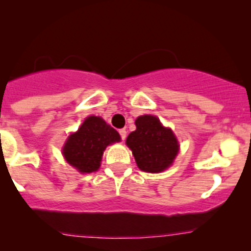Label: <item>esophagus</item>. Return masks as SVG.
<instances>
[{"mask_svg":"<svg viewBox=\"0 0 251 251\" xmlns=\"http://www.w3.org/2000/svg\"><path fill=\"white\" fill-rule=\"evenodd\" d=\"M119 134H120V137H122V139L125 140V138H126V129L125 128L119 129Z\"/></svg>","mask_w":251,"mask_h":251,"instance_id":"obj_1","label":"esophagus"}]
</instances>
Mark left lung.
Here are the masks:
<instances>
[{"label": "left lung", "mask_w": 251, "mask_h": 251, "mask_svg": "<svg viewBox=\"0 0 251 251\" xmlns=\"http://www.w3.org/2000/svg\"><path fill=\"white\" fill-rule=\"evenodd\" d=\"M135 126L137 129L128 134L126 144L132 150L138 168L150 174L168 169L179 150L174 132L164 127L153 116L137 118Z\"/></svg>", "instance_id": "left-lung-1"}]
</instances>
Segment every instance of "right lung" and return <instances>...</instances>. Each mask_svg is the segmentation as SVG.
I'll list each match as a JSON object with an SVG mask.
<instances>
[{"label": "right lung", "instance_id": "right-lung-1", "mask_svg": "<svg viewBox=\"0 0 251 251\" xmlns=\"http://www.w3.org/2000/svg\"><path fill=\"white\" fill-rule=\"evenodd\" d=\"M120 142V135L100 117H88L77 132L71 134L62 153L68 163L79 172L89 174L99 169L105 149Z\"/></svg>", "mask_w": 251, "mask_h": 251}]
</instances>
